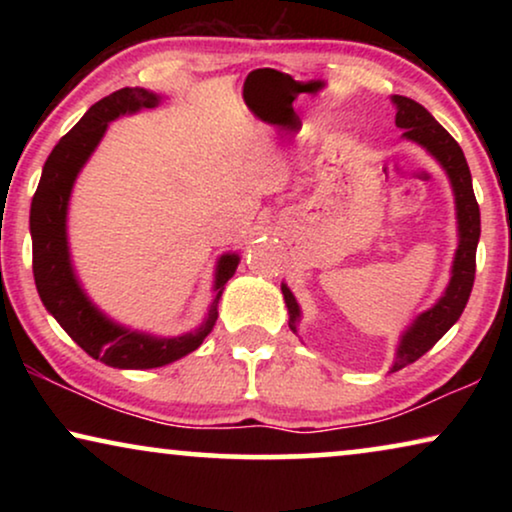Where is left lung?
Here are the masks:
<instances>
[{"instance_id": "1", "label": "left lung", "mask_w": 512, "mask_h": 512, "mask_svg": "<svg viewBox=\"0 0 512 512\" xmlns=\"http://www.w3.org/2000/svg\"><path fill=\"white\" fill-rule=\"evenodd\" d=\"M391 100H394L398 109L396 125L403 128V137L422 144L424 149L445 167L447 177L452 181L459 219V249L457 256H454L450 284H447L445 296L440 298L431 310L419 314V319L408 328V333L403 335L396 352V361L394 366H391V373H396V370L410 366L412 361H417L419 356L429 352V349L450 331L454 321L461 317V312H464L475 279V249H478L480 240V207L473 193L471 170H468L464 151H461L457 139H454L419 102L403 95H394ZM282 293L286 307H289V326L291 331H296V321L300 317L298 303L286 286H282Z\"/></svg>"}]
</instances>
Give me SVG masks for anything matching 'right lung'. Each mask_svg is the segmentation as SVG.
Here are the masks:
<instances>
[{
	"label": "right lung",
	"instance_id": "right-lung-1",
	"mask_svg": "<svg viewBox=\"0 0 512 512\" xmlns=\"http://www.w3.org/2000/svg\"><path fill=\"white\" fill-rule=\"evenodd\" d=\"M158 102V95L144 88H121L95 102L86 116L55 144L41 172L30 209L32 272L41 303L83 352L114 368H160L198 349L216 324L219 317L216 305L223 286L235 275L240 263L237 254L221 256L214 282L216 296L205 324L193 333L163 340L128 331L109 321L102 312H97L76 282L67 249V202L76 174L100 144L109 121L132 111L151 109Z\"/></svg>",
	"mask_w": 512,
	"mask_h": 512
}]
</instances>
